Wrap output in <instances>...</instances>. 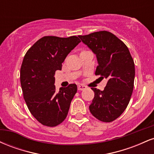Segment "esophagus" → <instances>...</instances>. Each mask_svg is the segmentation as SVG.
Listing matches in <instances>:
<instances>
[{"label":"esophagus","instance_id":"esophagus-1","mask_svg":"<svg viewBox=\"0 0 154 154\" xmlns=\"http://www.w3.org/2000/svg\"><path fill=\"white\" fill-rule=\"evenodd\" d=\"M87 88L85 85H79L78 86H77V89L79 90V91H83V90H85V88Z\"/></svg>","mask_w":154,"mask_h":154}]
</instances>
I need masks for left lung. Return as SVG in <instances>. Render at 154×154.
Masks as SVG:
<instances>
[{
	"instance_id": "obj_1",
	"label": "left lung",
	"mask_w": 154,
	"mask_h": 154,
	"mask_svg": "<svg viewBox=\"0 0 154 154\" xmlns=\"http://www.w3.org/2000/svg\"><path fill=\"white\" fill-rule=\"evenodd\" d=\"M78 37L96 55L98 65L95 75L107 79L103 91L91 88L95 95L90 111L100 121L111 122L122 114L130 100L135 79L134 61L127 45L110 32Z\"/></svg>"
}]
</instances>
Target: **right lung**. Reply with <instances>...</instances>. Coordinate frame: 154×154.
Masks as SVG:
<instances>
[{
	"label": "right lung",
	"instance_id": "right-lung-1",
	"mask_svg": "<svg viewBox=\"0 0 154 154\" xmlns=\"http://www.w3.org/2000/svg\"><path fill=\"white\" fill-rule=\"evenodd\" d=\"M80 40L77 36H45L26 53L20 69L23 96L29 111L42 125H59L66 119L77 93L75 84L56 90L55 72Z\"/></svg>",
	"mask_w": 154,
	"mask_h": 154
}]
</instances>
